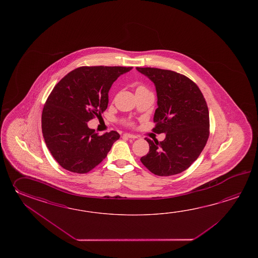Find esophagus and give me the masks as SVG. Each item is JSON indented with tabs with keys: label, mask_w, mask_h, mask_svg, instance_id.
Listing matches in <instances>:
<instances>
[{
	"label": "esophagus",
	"mask_w": 258,
	"mask_h": 258,
	"mask_svg": "<svg viewBox=\"0 0 258 258\" xmlns=\"http://www.w3.org/2000/svg\"><path fill=\"white\" fill-rule=\"evenodd\" d=\"M123 137H128V138H137V136H135V135H132V134H128V133H126V134H124L123 135Z\"/></svg>",
	"instance_id": "34e87169"
}]
</instances>
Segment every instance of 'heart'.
Instances as JSON below:
<instances>
[{
    "label": "heart",
    "instance_id": "heart-1",
    "mask_svg": "<svg viewBox=\"0 0 258 258\" xmlns=\"http://www.w3.org/2000/svg\"><path fill=\"white\" fill-rule=\"evenodd\" d=\"M144 88V87H139V88Z\"/></svg>",
    "mask_w": 258,
    "mask_h": 258
}]
</instances>
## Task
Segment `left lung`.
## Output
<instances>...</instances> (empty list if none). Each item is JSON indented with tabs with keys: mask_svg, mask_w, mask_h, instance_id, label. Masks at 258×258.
<instances>
[{
	"mask_svg": "<svg viewBox=\"0 0 258 258\" xmlns=\"http://www.w3.org/2000/svg\"><path fill=\"white\" fill-rule=\"evenodd\" d=\"M137 70L156 87L153 131L166 134L159 142L146 138L149 152L140 160L156 175L181 173L198 159L209 139V109L203 94L196 83L179 73L151 67Z\"/></svg>",
	"mask_w": 258,
	"mask_h": 258,
	"instance_id": "1",
	"label": "left lung"
}]
</instances>
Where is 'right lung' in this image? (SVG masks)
Masks as SVG:
<instances>
[{"mask_svg": "<svg viewBox=\"0 0 258 258\" xmlns=\"http://www.w3.org/2000/svg\"><path fill=\"white\" fill-rule=\"evenodd\" d=\"M133 67L82 66L55 86L44 105L41 128L55 160L66 170L87 173L107 157L120 138L116 131L99 136L88 121L103 113L110 87Z\"/></svg>", "mask_w": 258, "mask_h": 258, "instance_id": "add662e5", "label": "right lung"}]
</instances>
